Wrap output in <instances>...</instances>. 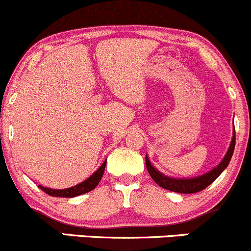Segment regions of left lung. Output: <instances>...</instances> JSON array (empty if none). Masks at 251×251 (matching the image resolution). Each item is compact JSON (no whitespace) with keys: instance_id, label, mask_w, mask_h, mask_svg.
Masks as SVG:
<instances>
[{"instance_id":"8db88e82","label":"left lung","mask_w":251,"mask_h":251,"mask_svg":"<svg viewBox=\"0 0 251 251\" xmlns=\"http://www.w3.org/2000/svg\"><path fill=\"white\" fill-rule=\"evenodd\" d=\"M234 145H236V131L233 133L232 141H231L230 147H228L227 153H226L225 158L223 159L222 163L212 170V171L207 172L206 175H202L200 177H195V178L191 179H176L171 178V177L165 176L161 172H159L158 170H155L151 165L150 160H148L146 155V166L148 174L151 175L152 179L157 183L158 185H160L161 188H165V189L175 191V193H180V194H193V193H199V191L206 189L209 184H212L218 177L220 176V174L227 168L228 163H230L231 158H232L233 151H234Z\"/></svg>"}]
</instances>
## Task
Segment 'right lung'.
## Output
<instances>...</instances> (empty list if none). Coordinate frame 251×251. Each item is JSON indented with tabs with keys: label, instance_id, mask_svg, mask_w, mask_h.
Here are the masks:
<instances>
[{
	"label": "right lung",
	"instance_id": "obj_1",
	"mask_svg": "<svg viewBox=\"0 0 251 251\" xmlns=\"http://www.w3.org/2000/svg\"><path fill=\"white\" fill-rule=\"evenodd\" d=\"M105 165H106V160L101 164V166L97 170L96 172L86 180H83L80 184L75 185V187L68 188V189H49V188H44L42 185H38V187L42 189L44 193H47L48 195L50 196H57V198H74V196L82 195V194L88 193V191L93 190L94 188L98 185V183L100 182L101 177L104 175Z\"/></svg>",
	"mask_w": 251,
	"mask_h": 251
}]
</instances>
